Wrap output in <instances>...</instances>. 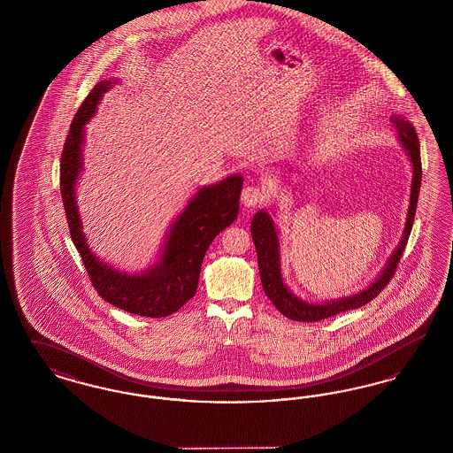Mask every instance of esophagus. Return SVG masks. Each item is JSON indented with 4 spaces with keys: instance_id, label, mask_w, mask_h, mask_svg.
I'll list each match as a JSON object with an SVG mask.
<instances>
[{
    "instance_id": "1",
    "label": "esophagus",
    "mask_w": 453,
    "mask_h": 453,
    "mask_svg": "<svg viewBox=\"0 0 453 453\" xmlns=\"http://www.w3.org/2000/svg\"><path fill=\"white\" fill-rule=\"evenodd\" d=\"M241 200L246 207H259V205H265L268 202V195L257 185H250L242 190Z\"/></svg>"
}]
</instances>
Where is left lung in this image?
I'll use <instances>...</instances> for the list:
<instances>
[{"label":"left lung","mask_w":453,"mask_h":453,"mask_svg":"<svg viewBox=\"0 0 453 453\" xmlns=\"http://www.w3.org/2000/svg\"><path fill=\"white\" fill-rule=\"evenodd\" d=\"M395 127L399 130V139L408 151L411 157L412 168H414V176H412V188H411L410 212H408V220H406V229L403 241L399 242L395 253L392 258L388 259V268L384 273L377 279L375 283H372L366 290L360 292L358 296L342 299V301L327 302V303H309V302L299 301L294 297L287 287L283 285L280 275V263H279V239H277V231L273 226L272 217L266 212L259 211L257 216L253 217L251 222V236L253 242L257 246V255H258L259 279L263 290L266 297L273 302V305L280 311L281 314L292 321H301V323H316L321 319H327L331 316H336L340 312H345L349 309H357L365 305L366 302L375 299L386 287L388 281L392 280L397 265L401 261V257L404 253V248L410 239L412 222H414V214L418 207V195H419V187H421V152H419V141L416 135V130L412 129L408 120H403L401 117H395L392 120Z\"/></svg>","instance_id":"8db88e82"}]
</instances>
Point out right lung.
<instances>
[{"label": "right lung", "instance_id": "add662e5", "mask_svg": "<svg viewBox=\"0 0 453 453\" xmlns=\"http://www.w3.org/2000/svg\"><path fill=\"white\" fill-rule=\"evenodd\" d=\"M113 83L100 81L76 111L61 154V196L71 239L83 259L98 296L111 305L144 318H166L196 292L203 257L214 237L231 226L239 211L242 178L239 174L202 188L173 224L165 253L148 273L130 277L117 273L89 253L74 202V183L81 170L83 127L102 95Z\"/></svg>", "mask_w": 453, "mask_h": 453}]
</instances>
